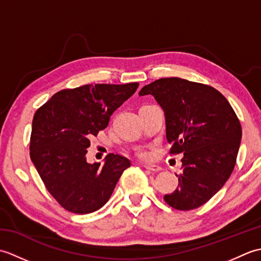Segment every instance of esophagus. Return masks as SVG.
<instances>
[{
	"instance_id": "34e87169",
	"label": "esophagus",
	"mask_w": 261,
	"mask_h": 261,
	"mask_svg": "<svg viewBox=\"0 0 261 261\" xmlns=\"http://www.w3.org/2000/svg\"><path fill=\"white\" fill-rule=\"evenodd\" d=\"M145 168L149 171H151V173H158V171L162 170V168H160L159 166H156V165H146Z\"/></svg>"
}]
</instances>
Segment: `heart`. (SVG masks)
Wrapping results in <instances>:
<instances>
[{"mask_svg":"<svg viewBox=\"0 0 261 261\" xmlns=\"http://www.w3.org/2000/svg\"><path fill=\"white\" fill-rule=\"evenodd\" d=\"M140 157H143V158H146V157H148V152L147 151H140Z\"/></svg>","mask_w":261,"mask_h":261,"instance_id":"b5f03b06","label":"heart"}]
</instances>
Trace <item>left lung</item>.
<instances>
[{
    "label": "left lung",
    "instance_id": "1",
    "mask_svg": "<svg viewBox=\"0 0 261 261\" xmlns=\"http://www.w3.org/2000/svg\"><path fill=\"white\" fill-rule=\"evenodd\" d=\"M162 107L170 153H184L177 190L164 196L171 207L190 211L212 198L229 179L242 130L233 109L214 87L178 77L143 86Z\"/></svg>",
    "mask_w": 261,
    "mask_h": 261
}]
</instances>
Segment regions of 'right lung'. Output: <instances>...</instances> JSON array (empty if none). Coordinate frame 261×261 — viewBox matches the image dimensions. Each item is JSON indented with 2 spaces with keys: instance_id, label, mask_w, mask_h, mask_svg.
Segmentation results:
<instances>
[{
  "instance_id": "add662e5",
  "label": "right lung",
  "mask_w": 261,
  "mask_h": 261,
  "mask_svg": "<svg viewBox=\"0 0 261 261\" xmlns=\"http://www.w3.org/2000/svg\"><path fill=\"white\" fill-rule=\"evenodd\" d=\"M139 84L84 85L63 90L39 109L32 121L30 157L48 192L69 212L88 214L112 195L130 160L110 153L104 164H88L90 138L108 126L110 116Z\"/></svg>"
}]
</instances>
